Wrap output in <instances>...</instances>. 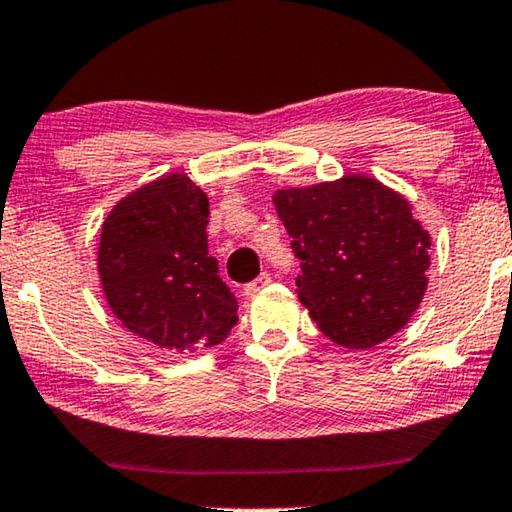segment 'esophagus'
Returning a JSON list of instances; mask_svg holds the SVG:
<instances>
[{
    "label": "esophagus",
    "mask_w": 512,
    "mask_h": 512,
    "mask_svg": "<svg viewBox=\"0 0 512 512\" xmlns=\"http://www.w3.org/2000/svg\"><path fill=\"white\" fill-rule=\"evenodd\" d=\"M271 282V273L269 271H264V273H259V276L253 280V282H248V285H243V294L246 296H255V294H259L262 292V289L269 285Z\"/></svg>",
    "instance_id": "obj_1"
}]
</instances>
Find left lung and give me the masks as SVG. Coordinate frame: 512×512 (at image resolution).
I'll list each match as a JSON object with an SVG mask.
<instances>
[{"label": "left lung", "mask_w": 512, "mask_h": 512, "mask_svg": "<svg viewBox=\"0 0 512 512\" xmlns=\"http://www.w3.org/2000/svg\"><path fill=\"white\" fill-rule=\"evenodd\" d=\"M276 211L301 259L296 294L331 340L368 349L421 303L430 234L402 195L370 177L278 190Z\"/></svg>", "instance_id": "8db88e82"}]
</instances>
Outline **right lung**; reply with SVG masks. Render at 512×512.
Listing matches in <instances>:
<instances>
[{
	"mask_svg": "<svg viewBox=\"0 0 512 512\" xmlns=\"http://www.w3.org/2000/svg\"><path fill=\"white\" fill-rule=\"evenodd\" d=\"M209 197L186 174L147 183L105 218L98 273L128 331L165 349L220 345L236 299L209 257Z\"/></svg>",
	"mask_w": 512,
	"mask_h": 512,
	"instance_id": "1",
	"label": "right lung"
}]
</instances>
